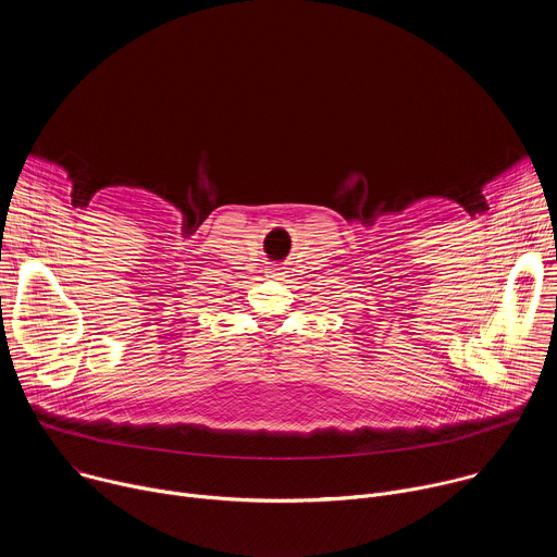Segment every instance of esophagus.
<instances>
[{"mask_svg":"<svg viewBox=\"0 0 557 557\" xmlns=\"http://www.w3.org/2000/svg\"><path fill=\"white\" fill-rule=\"evenodd\" d=\"M282 271L280 269H267V277H273V280H280Z\"/></svg>","mask_w":557,"mask_h":557,"instance_id":"34e87169","label":"esophagus"}]
</instances>
